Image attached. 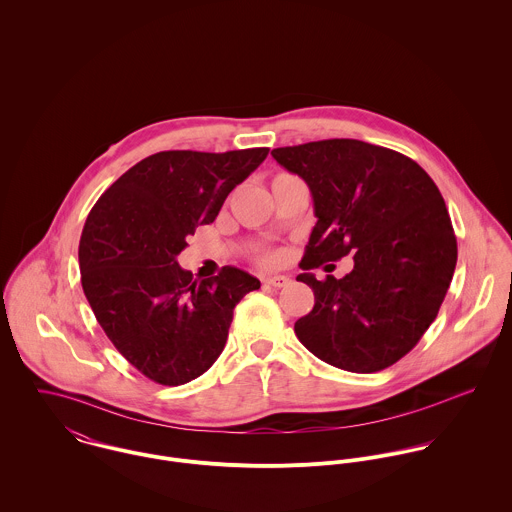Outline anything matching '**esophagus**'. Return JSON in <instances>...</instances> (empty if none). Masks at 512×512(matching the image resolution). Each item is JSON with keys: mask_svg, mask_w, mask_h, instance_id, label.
I'll return each mask as SVG.
<instances>
[{"mask_svg": "<svg viewBox=\"0 0 512 512\" xmlns=\"http://www.w3.org/2000/svg\"><path fill=\"white\" fill-rule=\"evenodd\" d=\"M264 284H268L272 288H286V286H290V278L288 276H270V278H264Z\"/></svg>", "mask_w": 512, "mask_h": 512, "instance_id": "34e87169", "label": "esophagus"}]
</instances>
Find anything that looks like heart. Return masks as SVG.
I'll list each match as a JSON object with an SVG mask.
<instances>
[{"label":"heart","instance_id":"1","mask_svg":"<svg viewBox=\"0 0 512 512\" xmlns=\"http://www.w3.org/2000/svg\"><path fill=\"white\" fill-rule=\"evenodd\" d=\"M260 262H262V264H268V266H270V264H276V262H278V254H276V252H268V254H264V256L260 258Z\"/></svg>","mask_w":512,"mask_h":512}]
</instances>
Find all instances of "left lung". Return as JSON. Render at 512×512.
Returning <instances> with one entry per match:
<instances>
[{
    "mask_svg": "<svg viewBox=\"0 0 512 512\" xmlns=\"http://www.w3.org/2000/svg\"><path fill=\"white\" fill-rule=\"evenodd\" d=\"M313 197L317 222L303 270L355 252L345 278L299 282L315 293L295 335L327 365L376 372L410 353L438 315L457 262V240L432 177L410 157L359 140L272 149Z\"/></svg>",
    "mask_w": 512,
    "mask_h": 512,
    "instance_id": "left-lung-1",
    "label": "left lung"
}]
</instances>
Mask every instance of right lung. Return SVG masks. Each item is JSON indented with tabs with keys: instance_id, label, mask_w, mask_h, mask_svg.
Returning <instances> with one entry per match:
<instances>
[{
	"instance_id": "obj_1",
	"label": "right lung",
	"mask_w": 512,
	"mask_h": 512,
	"mask_svg": "<svg viewBox=\"0 0 512 512\" xmlns=\"http://www.w3.org/2000/svg\"><path fill=\"white\" fill-rule=\"evenodd\" d=\"M268 151H159L92 207L78 244L82 290L108 339L149 380L179 386L209 370L236 303L260 288L258 278L232 266L193 280L177 256Z\"/></svg>"
}]
</instances>
